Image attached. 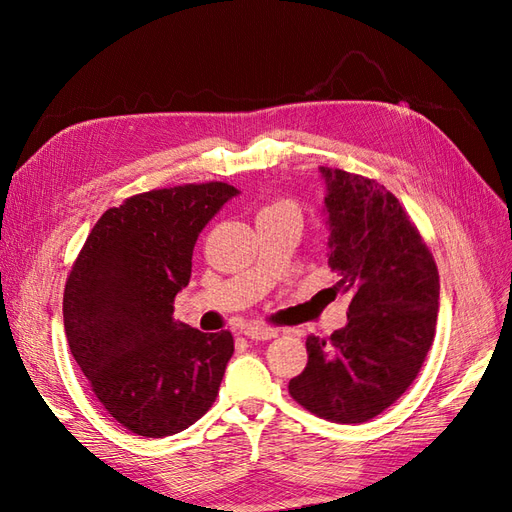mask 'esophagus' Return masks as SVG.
I'll list each match as a JSON object with an SVG mask.
<instances>
[{
	"mask_svg": "<svg viewBox=\"0 0 512 512\" xmlns=\"http://www.w3.org/2000/svg\"><path fill=\"white\" fill-rule=\"evenodd\" d=\"M243 335L256 339V342H265V339H273L277 335V329L265 327V324H247L243 329Z\"/></svg>",
	"mask_w": 512,
	"mask_h": 512,
	"instance_id": "obj_1",
	"label": "esophagus"
}]
</instances>
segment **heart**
Returning a JSON list of instances; mask_svg holds the SVG:
<instances>
[{"mask_svg": "<svg viewBox=\"0 0 512 512\" xmlns=\"http://www.w3.org/2000/svg\"><path fill=\"white\" fill-rule=\"evenodd\" d=\"M275 205H284V203H275Z\"/></svg>", "mask_w": 512, "mask_h": 512, "instance_id": "1", "label": "heart"}]
</instances>
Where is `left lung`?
I'll return each instance as SVG.
<instances>
[{
    "instance_id": "left-lung-1",
    "label": "left lung",
    "mask_w": 512,
    "mask_h": 512,
    "mask_svg": "<svg viewBox=\"0 0 512 512\" xmlns=\"http://www.w3.org/2000/svg\"><path fill=\"white\" fill-rule=\"evenodd\" d=\"M327 181L329 267L350 294L348 324L307 337L288 384L299 406L333 423H365L408 391L433 344L440 275L421 232L376 179L320 166Z\"/></svg>"
}]
</instances>
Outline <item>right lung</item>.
Here are the masks:
<instances>
[{"label": "right lung", "instance_id": "obj_1", "mask_svg": "<svg viewBox=\"0 0 512 512\" xmlns=\"http://www.w3.org/2000/svg\"><path fill=\"white\" fill-rule=\"evenodd\" d=\"M239 190L222 181L136 194L91 228L64 290L68 346L91 391L136 436L164 438L196 423L235 352L230 331L173 318L200 230Z\"/></svg>", "mask_w": 512, "mask_h": 512}]
</instances>
